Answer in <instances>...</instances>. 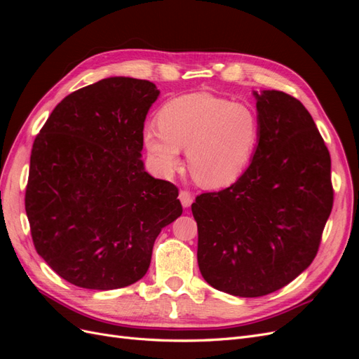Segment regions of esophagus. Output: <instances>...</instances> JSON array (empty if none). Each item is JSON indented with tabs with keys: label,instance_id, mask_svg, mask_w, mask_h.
<instances>
[{
	"label": "esophagus",
	"instance_id": "34e87169",
	"mask_svg": "<svg viewBox=\"0 0 359 359\" xmlns=\"http://www.w3.org/2000/svg\"><path fill=\"white\" fill-rule=\"evenodd\" d=\"M178 198H180V202H181V205L184 206V208H189V206L193 203L191 193L187 191V190H181L180 194H178Z\"/></svg>",
	"mask_w": 359,
	"mask_h": 359
}]
</instances>
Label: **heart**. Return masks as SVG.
<instances>
[{"label":"heart","mask_w":359,"mask_h":359,"mask_svg":"<svg viewBox=\"0 0 359 359\" xmlns=\"http://www.w3.org/2000/svg\"><path fill=\"white\" fill-rule=\"evenodd\" d=\"M157 126L144 132V144L163 177H170L187 149V166L199 186L223 189L240 178L260 137L252 106L210 93H191L161 106Z\"/></svg>","instance_id":"obj_1"}]
</instances>
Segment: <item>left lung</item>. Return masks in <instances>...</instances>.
<instances>
[{
	"label": "left lung",
	"instance_id": "8db88e82",
	"mask_svg": "<svg viewBox=\"0 0 359 359\" xmlns=\"http://www.w3.org/2000/svg\"><path fill=\"white\" fill-rule=\"evenodd\" d=\"M253 95L260 137L250 166L191 205L202 277L243 298L285 287L310 266L334 199L331 157L309 111L281 91Z\"/></svg>",
	"mask_w": 359,
	"mask_h": 359
}]
</instances>
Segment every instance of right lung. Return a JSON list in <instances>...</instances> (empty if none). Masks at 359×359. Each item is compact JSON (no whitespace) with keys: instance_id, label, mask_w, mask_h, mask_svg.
Returning <instances> with one entry per match:
<instances>
[{"instance_id":"obj_1","label":"right lung","mask_w":359,"mask_h":359,"mask_svg":"<svg viewBox=\"0 0 359 359\" xmlns=\"http://www.w3.org/2000/svg\"><path fill=\"white\" fill-rule=\"evenodd\" d=\"M157 86L114 76L57 104L31 151L25 211L43 260L83 289L142 278L156 238L182 214L178 189L151 177L144 123Z\"/></svg>"}]
</instances>
